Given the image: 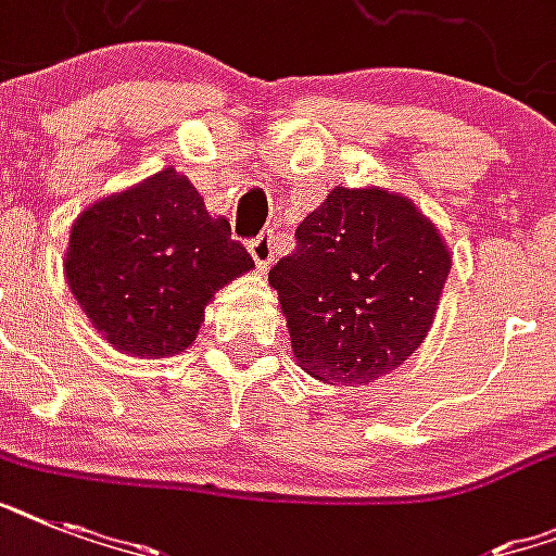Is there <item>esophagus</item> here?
I'll list each match as a JSON object with an SVG mask.
<instances>
[{
    "mask_svg": "<svg viewBox=\"0 0 556 556\" xmlns=\"http://www.w3.org/2000/svg\"><path fill=\"white\" fill-rule=\"evenodd\" d=\"M251 256L256 262V268L268 270L270 262L277 260V239H274V233L256 236L251 242Z\"/></svg>",
    "mask_w": 556,
    "mask_h": 556,
    "instance_id": "1",
    "label": "esophagus"
}]
</instances>
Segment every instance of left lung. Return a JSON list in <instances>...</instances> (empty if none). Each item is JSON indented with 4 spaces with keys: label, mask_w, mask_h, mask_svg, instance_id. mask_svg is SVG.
Listing matches in <instances>:
<instances>
[{
    "label": "left lung",
    "mask_w": 556,
    "mask_h": 556,
    "mask_svg": "<svg viewBox=\"0 0 556 556\" xmlns=\"http://www.w3.org/2000/svg\"><path fill=\"white\" fill-rule=\"evenodd\" d=\"M453 253L409 195L334 187L268 274L296 364L366 387L409 361L439 312Z\"/></svg>",
    "instance_id": "8db88e82"
}]
</instances>
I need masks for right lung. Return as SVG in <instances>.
I'll use <instances>...</instances> for the list:
<instances>
[{
    "mask_svg": "<svg viewBox=\"0 0 556 556\" xmlns=\"http://www.w3.org/2000/svg\"><path fill=\"white\" fill-rule=\"evenodd\" d=\"M63 268L91 329L121 355L173 357L192 346L213 294L253 260L190 178L167 167L83 210Z\"/></svg>",
    "mask_w": 556,
    "mask_h": 556,
    "instance_id": "obj_1",
    "label": "right lung"
}]
</instances>
